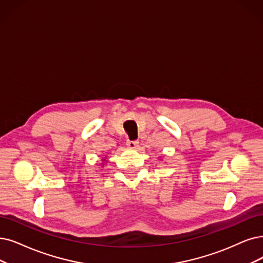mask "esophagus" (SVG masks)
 Here are the masks:
<instances>
[{
	"instance_id": "34e87169",
	"label": "esophagus",
	"mask_w": 263,
	"mask_h": 263,
	"mask_svg": "<svg viewBox=\"0 0 263 263\" xmlns=\"http://www.w3.org/2000/svg\"><path fill=\"white\" fill-rule=\"evenodd\" d=\"M126 144H127V146H128L129 149H137L139 142L138 141H135V140H128L127 142H126Z\"/></svg>"
}]
</instances>
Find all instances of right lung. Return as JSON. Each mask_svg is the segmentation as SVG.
<instances>
[{"label": "right lung", "mask_w": 263, "mask_h": 263, "mask_svg": "<svg viewBox=\"0 0 263 263\" xmlns=\"http://www.w3.org/2000/svg\"><path fill=\"white\" fill-rule=\"evenodd\" d=\"M107 162V157H103V159H102V163H101V165H104V163H106Z\"/></svg>", "instance_id": "obj_1"}]
</instances>
